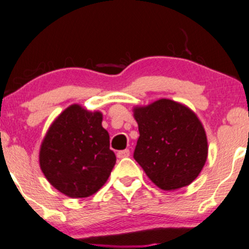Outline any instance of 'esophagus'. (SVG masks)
<instances>
[{
  "instance_id": "1",
  "label": "esophagus",
  "mask_w": 249,
  "mask_h": 249,
  "mask_svg": "<svg viewBox=\"0 0 249 249\" xmlns=\"http://www.w3.org/2000/svg\"><path fill=\"white\" fill-rule=\"evenodd\" d=\"M128 156H130V151L128 150H122V151H118V152H117V157H118L119 159L127 158Z\"/></svg>"
}]
</instances>
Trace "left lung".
<instances>
[{
    "mask_svg": "<svg viewBox=\"0 0 249 249\" xmlns=\"http://www.w3.org/2000/svg\"><path fill=\"white\" fill-rule=\"evenodd\" d=\"M139 138L133 158L161 190L190 185L207 159V138L201 123L185 105L159 99L134 108Z\"/></svg>",
    "mask_w": 249,
    "mask_h": 249,
    "instance_id": "8db88e82",
    "label": "left lung"
}]
</instances>
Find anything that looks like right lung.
I'll use <instances>...</instances> for the list:
<instances>
[{"instance_id": "add662e5", "label": "right lung", "mask_w": 249, "mask_h": 249, "mask_svg": "<svg viewBox=\"0 0 249 249\" xmlns=\"http://www.w3.org/2000/svg\"><path fill=\"white\" fill-rule=\"evenodd\" d=\"M101 112L71 105L53 123L39 151V165L56 190L71 198L92 196L116 164Z\"/></svg>"}]
</instances>
